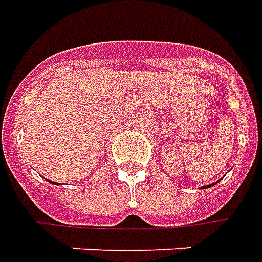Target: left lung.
Returning a JSON list of instances; mask_svg holds the SVG:
<instances>
[{
  "label": "left lung",
  "mask_w": 262,
  "mask_h": 262,
  "mask_svg": "<svg viewBox=\"0 0 262 262\" xmlns=\"http://www.w3.org/2000/svg\"><path fill=\"white\" fill-rule=\"evenodd\" d=\"M211 186H214V183H213V184H208V186H204V188H208V187H211Z\"/></svg>",
  "instance_id": "8db88e82"
}]
</instances>
